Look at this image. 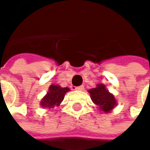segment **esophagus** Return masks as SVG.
Wrapping results in <instances>:
<instances>
[{
    "mask_svg": "<svg viewBox=\"0 0 150 150\" xmlns=\"http://www.w3.org/2000/svg\"><path fill=\"white\" fill-rule=\"evenodd\" d=\"M84 89V86L81 85V86H79V87H76L75 88V90H79V91H82Z\"/></svg>",
    "mask_w": 150,
    "mask_h": 150,
    "instance_id": "obj_1",
    "label": "esophagus"
}]
</instances>
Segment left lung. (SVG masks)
Returning <instances> with one entry per match:
<instances>
[{
    "instance_id": "left-lung-1",
    "label": "left lung",
    "mask_w": 150,
    "mask_h": 150,
    "mask_svg": "<svg viewBox=\"0 0 150 150\" xmlns=\"http://www.w3.org/2000/svg\"><path fill=\"white\" fill-rule=\"evenodd\" d=\"M92 102L96 105L102 113H110L117 105L116 99L105 87L104 84L99 83L96 88L88 91Z\"/></svg>"
}]
</instances>
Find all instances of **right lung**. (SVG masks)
Masks as SVG:
<instances>
[{"instance_id":"add662e5","label":"right lung","mask_w":150,"mask_h":150,"mask_svg":"<svg viewBox=\"0 0 150 150\" xmlns=\"http://www.w3.org/2000/svg\"><path fill=\"white\" fill-rule=\"evenodd\" d=\"M69 91H70V89L68 87L62 88L57 84H52L49 86L47 94L41 100L40 105L43 108H53L55 106H59L63 101L65 95Z\"/></svg>"}]
</instances>
